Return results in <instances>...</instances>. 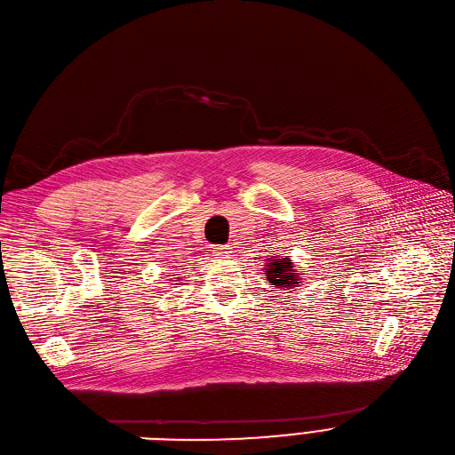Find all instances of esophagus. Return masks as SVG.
Here are the masks:
<instances>
[{
  "mask_svg": "<svg viewBox=\"0 0 455 455\" xmlns=\"http://www.w3.org/2000/svg\"><path fill=\"white\" fill-rule=\"evenodd\" d=\"M213 254L217 259H232L234 249L230 245H220V247H213Z\"/></svg>",
  "mask_w": 455,
  "mask_h": 455,
  "instance_id": "obj_1",
  "label": "esophagus"
}]
</instances>
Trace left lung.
<instances>
[{
  "instance_id": "obj_1",
  "label": "left lung",
  "mask_w": 455,
  "mask_h": 455,
  "mask_svg": "<svg viewBox=\"0 0 455 455\" xmlns=\"http://www.w3.org/2000/svg\"><path fill=\"white\" fill-rule=\"evenodd\" d=\"M266 279L275 288H283L290 291H295V288L301 286V279L293 269V262L290 259H283V256H273L266 264Z\"/></svg>"
}]
</instances>
